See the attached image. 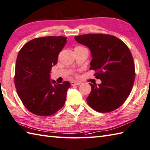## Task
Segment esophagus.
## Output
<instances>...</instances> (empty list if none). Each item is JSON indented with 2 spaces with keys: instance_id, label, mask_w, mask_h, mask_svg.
<instances>
[{
  "instance_id": "esophagus-1",
  "label": "esophagus",
  "mask_w": 150,
  "mask_h": 150,
  "mask_svg": "<svg viewBox=\"0 0 150 150\" xmlns=\"http://www.w3.org/2000/svg\"><path fill=\"white\" fill-rule=\"evenodd\" d=\"M81 83V82L79 81H71V84L72 86H75V85H78Z\"/></svg>"
}]
</instances>
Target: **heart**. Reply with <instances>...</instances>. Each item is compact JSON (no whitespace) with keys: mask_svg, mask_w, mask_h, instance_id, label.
<instances>
[{"mask_svg":"<svg viewBox=\"0 0 150 150\" xmlns=\"http://www.w3.org/2000/svg\"><path fill=\"white\" fill-rule=\"evenodd\" d=\"M87 50L85 47H82L81 45H77L74 48V51L75 50Z\"/></svg>","mask_w":150,"mask_h":150,"instance_id":"1","label":"heart"}]
</instances>
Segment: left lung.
Listing matches in <instances>:
<instances>
[{
  "label": "left lung",
  "mask_w": 150,
  "mask_h": 150,
  "mask_svg": "<svg viewBox=\"0 0 150 150\" xmlns=\"http://www.w3.org/2000/svg\"><path fill=\"white\" fill-rule=\"evenodd\" d=\"M79 43L87 46L93 59L91 70L102 83H90L87 102L100 112L118 109L129 96L135 78V63L127 46L117 37L102 33H88L75 36Z\"/></svg>",
  "instance_id": "1"
}]
</instances>
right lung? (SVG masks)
<instances>
[{
    "label": "right lung",
    "instance_id": "add662e5",
    "mask_svg": "<svg viewBox=\"0 0 150 150\" xmlns=\"http://www.w3.org/2000/svg\"><path fill=\"white\" fill-rule=\"evenodd\" d=\"M63 36L33 39L18 54L14 81L18 96L30 112L41 117L56 113L65 104L69 81L50 80L52 67L67 42Z\"/></svg>",
    "mask_w": 150,
    "mask_h": 150
}]
</instances>
